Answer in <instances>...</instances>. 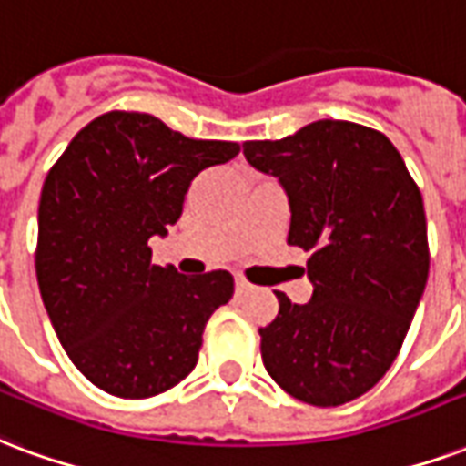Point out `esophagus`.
<instances>
[{"label": "esophagus", "instance_id": "1", "mask_svg": "<svg viewBox=\"0 0 466 466\" xmlns=\"http://www.w3.org/2000/svg\"><path fill=\"white\" fill-rule=\"evenodd\" d=\"M251 286L247 284V281H244V279H237V281H234V291H237V294L242 296V294H247V291H249Z\"/></svg>", "mask_w": 466, "mask_h": 466}]
</instances>
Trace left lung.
<instances>
[{
  "mask_svg": "<svg viewBox=\"0 0 466 466\" xmlns=\"http://www.w3.org/2000/svg\"><path fill=\"white\" fill-rule=\"evenodd\" d=\"M244 157L284 187L286 242L311 254V301L277 291V319L259 329L264 368L316 408L360 398L388 373L425 291L422 195L390 140L348 120L247 140Z\"/></svg>",
  "mask_w": 466,
  "mask_h": 466,
  "instance_id": "8db88e82",
  "label": "left lung"
}]
</instances>
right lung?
<instances>
[{"instance_id": "1", "label": "right lung", "mask_w": 466, "mask_h": 466, "mask_svg": "<svg viewBox=\"0 0 466 466\" xmlns=\"http://www.w3.org/2000/svg\"><path fill=\"white\" fill-rule=\"evenodd\" d=\"M237 153L229 140H192L147 113L110 110L49 170L36 279L61 346L96 388L153 398L198 365L207 320L234 294L232 274L157 267L147 242L180 219L189 182Z\"/></svg>"}]
</instances>
